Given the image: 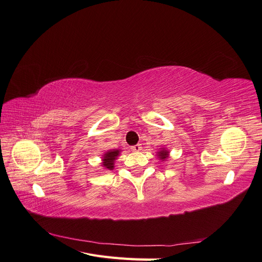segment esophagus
<instances>
[{
  "instance_id": "obj_1",
  "label": "esophagus",
  "mask_w": 262,
  "mask_h": 262,
  "mask_svg": "<svg viewBox=\"0 0 262 262\" xmlns=\"http://www.w3.org/2000/svg\"><path fill=\"white\" fill-rule=\"evenodd\" d=\"M141 148H142L141 144H137V145H133V146L131 147V149L133 150V152H139V150H141Z\"/></svg>"
}]
</instances>
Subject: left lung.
Listing matches in <instances>:
<instances>
[{
  "label": "left lung",
  "mask_w": 262,
  "mask_h": 262,
  "mask_svg": "<svg viewBox=\"0 0 262 262\" xmlns=\"http://www.w3.org/2000/svg\"><path fill=\"white\" fill-rule=\"evenodd\" d=\"M158 154H157V156L160 157V160H162V161H165V160H167L168 158V154H169V152L167 149H165V148H161V150L160 152H157Z\"/></svg>",
  "instance_id": "8db88e82"
}]
</instances>
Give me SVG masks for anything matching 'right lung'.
I'll return each mask as SVG.
<instances>
[{
  "mask_svg": "<svg viewBox=\"0 0 262 262\" xmlns=\"http://www.w3.org/2000/svg\"><path fill=\"white\" fill-rule=\"evenodd\" d=\"M119 152H120V149H112V150H108V152H106L104 154V156H102V163L101 164L106 169H109V170L114 169L115 161L119 155Z\"/></svg>",
  "mask_w": 262,
  "mask_h": 262,
  "instance_id": "right-lung-1",
  "label": "right lung"
}]
</instances>
